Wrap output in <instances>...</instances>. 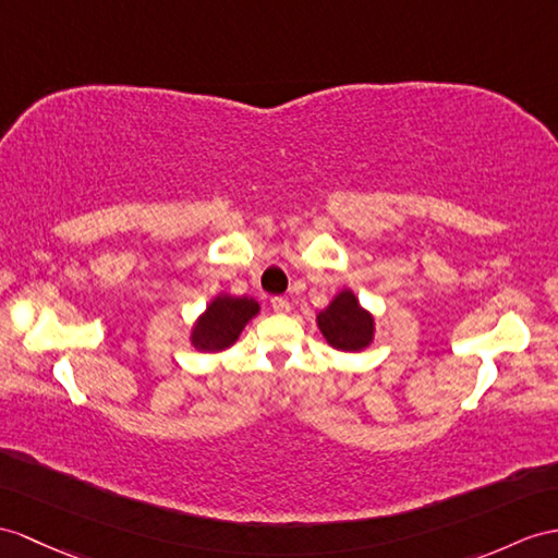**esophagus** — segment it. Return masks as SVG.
<instances>
[{
	"instance_id": "esophagus-1",
	"label": "esophagus",
	"mask_w": 558,
	"mask_h": 558,
	"mask_svg": "<svg viewBox=\"0 0 558 558\" xmlns=\"http://www.w3.org/2000/svg\"><path fill=\"white\" fill-rule=\"evenodd\" d=\"M269 303H271V310L279 312V315H283V312L291 310V303L287 301V298H281V295H275Z\"/></svg>"
}]
</instances>
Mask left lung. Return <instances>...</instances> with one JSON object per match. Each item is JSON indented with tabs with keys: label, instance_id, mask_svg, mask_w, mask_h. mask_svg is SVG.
<instances>
[{
	"label": "left lung",
	"instance_id": "1",
	"mask_svg": "<svg viewBox=\"0 0 558 558\" xmlns=\"http://www.w3.org/2000/svg\"><path fill=\"white\" fill-rule=\"evenodd\" d=\"M317 326L326 343L343 352H360L374 341V317L350 289L338 293L329 307L319 312Z\"/></svg>",
	"mask_w": 558,
	"mask_h": 558
}]
</instances>
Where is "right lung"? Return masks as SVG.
Masks as SVG:
<instances>
[{
	"label": "right lung",
	"mask_w": 558,
	"mask_h": 558,
	"mask_svg": "<svg viewBox=\"0 0 558 558\" xmlns=\"http://www.w3.org/2000/svg\"><path fill=\"white\" fill-rule=\"evenodd\" d=\"M260 305L253 298L243 295H217L206 312L198 317L192 329V345L201 352H220L239 341V333L243 331Z\"/></svg>",
	"instance_id": "1"
}]
</instances>
